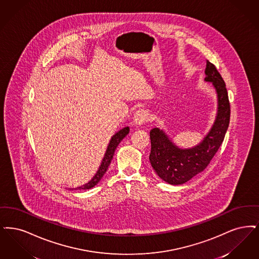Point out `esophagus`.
Listing matches in <instances>:
<instances>
[{"mask_svg":"<svg viewBox=\"0 0 259 259\" xmlns=\"http://www.w3.org/2000/svg\"><path fill=\"white\" fill-rule=\"evenodd\" d=\"M149 116L148 112L145 109H139L138 111H136L134 117V124L135 125H141V124H145L148 120Z\"/></svg>","mask_w":259,"mask_h":259,"instance_id":"esophagus-1","label":"esophagus"}]
</instances>
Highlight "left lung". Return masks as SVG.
I'll use <instances>...</instances> for the list:
<instances>
[{"instance_id":"8db88e82","label":"left lung","mask_w":259,"mask_h":259,"mask_svg":"<svg viewBox=\"0 0 259 259\" xmlns=\"http://www.w3.org/2000/svg\"><path fill=\"white\" fill-rule=\"evenodd\" d=\"M204 81L213 84L218 108L214 124L201 142L190 148H181L163 130L154 127L150 131L151 165L161 180L173 186L185 184L207 167L222 145L228 128L230 105L225 81L208 60Z\"/></svg>"}]
</instances>
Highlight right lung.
Returning <instances> with one entry per match:
<instances>
[{
	"instance_id": "right-lung-1",
	"label": "right lung",
	"mask_w": 259,
	"mask_h": 259,
	"mask_svg": "<svg viewBox=\"0 0 259 259\" xmlns=\"http://www.w3.org/2000/svg\"><path fill=\"white\" fill-rule=\"evenodd\" d=\"M130 133V127L128 126H124V128L120 130L119 132H117L115 135H113L108 143V146L106 148L105 154L103 156V158L101 160V165L98 169L97 173L95 174V176L91 179L88 183H86L85 185L77 187L75 189H69V190H90L92 188H94L96 185H98V183L101 180L102 176L105 174V172L107 171L108 166L112 160L113 156H114V152L116 150V148L119 145V143L124 139L126 135Z\"/></svg>"
}]
</instances>
